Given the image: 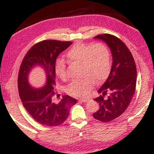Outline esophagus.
Returning <instances> with one entry per match:
<instances>
[{
  "mask_svg": "<svg viewBox=\"0 0 154 154\" xmlns=\"http://www.w3.org/2000/svg\"><path fill=\"white\" fill-rule=\"evenodd\" d=\"M88 100H89V98H83L79 99V101H82V102H83V103H86Z\"/></svg>",
  "mask_w": 154,
  "mask_h": 154,
  "instance_id": "34e87169",
  "label": "esophagus"
}]
</instances>
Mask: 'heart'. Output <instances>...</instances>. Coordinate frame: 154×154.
Segmentation results:
<instances>
[{"label": "heart", "mask_w": 154, "mask_h": 154, "mask_svg": "<svg viewBox=\"0 0 154 154\" xmlns=\"http://www.w3.org/2000/svg\"><path fill=\"white\" fill-rule=\"evenodd\" d=\"M67 57L72 62H81L82 74L84 75L81 79L73 81L67 87L68 93L72 96L86 95L95 82H102L110 72V52L103 43H77L68 51ZM55 72L60 79H66V66L63 62L57 64Z\"/></svg>", "instance_id": "1"}]
</instances>
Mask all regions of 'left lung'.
I'll return each mask as SVG.
<instances>
[{
	"instance_id": "1",
	"label": "left lung",
	"mask_w": 154,
	"mask_h": 154,
	"mask_svg": "<svg viewBox=\"0 0 154 154\" xmlns=\"http://www.w3.org/2000/svg\"><path fill=\"white\" fill-rule=\"evenodd\" d=\"M110 49L113 63L107 79L94 98L99 109L93 117L103 122L118 118L126 111L134 95L137 83V67L131 52L119 38L109 34L94 36Z\"/></svg>"
}]
</instances>
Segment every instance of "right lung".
Here are the masks:
<instances>
[{"label":"right lung","instance_id":"1","mask_svg":"<svg viewBox=\"0 0 154 154\" xmlns=\"http://www.w3.org/2000/svg\"><path fill=\"white\" fill-rule=\"evenodd\" d=\"M71 41L45 40L35 44L26 54L20 66L17 84L23 105L32 118L47 126H56L66 120L71 106L77 100L68 95L55 103L52 97L55 94L56 62L59 54L67 49ZM41 66L45 71V85L40 88L32 87L28 81L33 67Z\"/></svg>","mask_w":154,"mask_h":154}]
</instances>
